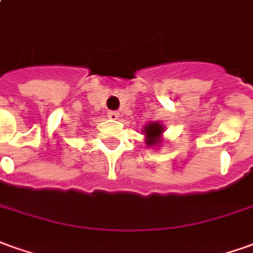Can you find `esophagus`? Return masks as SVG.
I'll return each mask as SVG.
<instances>
[{"label": "esophagus", "mask_w": 253, "mask_h": 253, "mask_svg": "<svg viewBox=\"0 0 253 253\" xmlns=\"http://www.w3.org/2000/svg\"><path fill=\"white\" fill-rule=\"evenodd\" d=\"M110 120H118L120 118V113H117V111H109V116H107Z\"/></svg>", "instance_id": "obj_1"}]
</instances>
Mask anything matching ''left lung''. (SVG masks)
<instances>
[{
	"instance_id": "obj_1",
	"label": "left lung",
	"mask_w": 253,
	"mask_h": 253,
	"mask_svg": "<svg viewBox=\"0 0 253 253\" xmlns=\"http://www.w3.org/2000/svg\"><path fill=\"white\" fill-rule=\"evenodd\" d=\"M165 132V126L164 124L158 123V121H151V123L146 124L143 126L144 133V142L149 147H160L163 143V135Z\"/></svg>"
}]
</instances>
